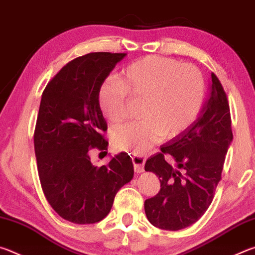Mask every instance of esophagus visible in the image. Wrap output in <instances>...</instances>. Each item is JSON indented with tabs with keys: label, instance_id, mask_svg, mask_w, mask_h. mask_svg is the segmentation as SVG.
<instances>
[{
	"label": "esophagus",
	"instance_id": "1",
	"mask_svg": "<svg viewBox=\"0 0 255 255\" xmlns=\"http://www.w3.org/2000/svg\"><path fill=\"white\" fill-rule=\"evenodd\" d=\"M133 169H135L136 173H141L144 171V164H145V157L143 155H132L131 156Z\"/></svg>",
	"mask_w": 255,
	"mask_h": 255
}]
</instances>
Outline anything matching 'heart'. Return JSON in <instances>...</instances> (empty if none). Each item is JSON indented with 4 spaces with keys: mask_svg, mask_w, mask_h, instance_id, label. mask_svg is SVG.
<instances>
[{
    "mask_svg": "<svg viewBox=\"0 0 255 255\" xmlns=\"http://www.w3.org/2000/svg\"><path fill=\"white\" fill-rule=\"evenodd\" d=\"M128 96L144 99L143 119L112 129V143L119 150L140 155L162 137L170 139L191 126L205 102V77L191 64L146 56L118 76L108 77L99 89V106L108 122L125 119Z\"/></svg>",
    "mask_w": 255,
    "mask_h": 255,
    "instance_id": "1",
    "label": "heart"
}]
</instances>
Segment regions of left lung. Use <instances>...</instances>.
I'll use <instances>...</instances> for the list:
<instances>
[{
    "label": "left lung",
    "instance_id": "left-lung-1",
    "mask_svg": "<svg viewBox=\"0 0 255 255\" xmlns=\"http://www.w3.org/2000/svg\"><path fill=\"white\" fill-rule=\"evenodd\" d=\"M233 140L227 96L211 73L210 93L191 126L161 146V152L145 163L156 174L161 190L145 200V214L155 227L179 231L195 224L208 209L222 179L228 147ZM175 159L171 166L163 157Z\"/></svg>",
    "mask_w": 255,
    "mask_h": 255
}]
</instances>
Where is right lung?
Instances as JSON below:
<instances>
[{
	"label": "right lung",
	"mask_w": 255,
	"mask_h": 255,
	"mask_svg": "<svg viewBox=\"0 0 255 255\" xmlns=\"http://www.w3.org/2000/svg\"><path fill=\"white\" fill-rule=\"evenodd\" d=\"M126 55L90 53L73 59L42 92L33 135L38 174L51 208L71 223L102 221L119 189L133 176L127 153L102 166L90 158L92 149L106 150L109 144L99 89Z\"/></svg>",
	"instance_id": "right-lung-1"
}]
</instances>
